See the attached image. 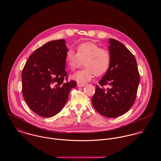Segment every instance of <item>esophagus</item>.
<instances>
[{"label":"esophagus","instance_id":"34e87169","mask_svg":"<svg viewBox=\"0 0 161 161\" xmlns=\"http://www.w3.org/2000/svg\"><path fill=\"white\" fill-rule=\"evenodd\" d=\"M86 86L85 84H80V83H77V87H84Z\"/></svg>","mask_w":161,"mask_h":161}]
</instances>
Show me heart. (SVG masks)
<instances>
[{
  "instance_id": "heart-1",
  "label": "heart",
  "mask_w": 161,
  "mask_h": 161,
  "mask_svg": "<svg viewBox=\"0 0 161 161\" xmlns=\"http://www.w3.org/2000/svg\"><path fill=\"white\" fill-rule=\"evenodd\" d=\"M77 53L72 49H69L65 60L68 68L72 70L79 68L84 61L86 67L72 75V78L79 83L89 82L95 74H103L110 66V53L93 42H87L80 44L77 47Z\"/></svg>"
}]
</instances>
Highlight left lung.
Returning a JSON list of instances; mask_svg holds the SVG:
<instances>
[{"instance_id":"left-lung-1","label":"left lung","mask_w":161,"mask_h":161,"mask_svg":"<svg viewBox=\"0 0 161 161\" xmlns=\"http://www.w3.org/2000/svg\"><path fill=\"white\" fill-rule=\"evenodd\" d=\"M108 43L111 63L98 83L110 88L105 90L97 86L92 103L100 114L115 118L126 113L134 104L140 77L136 60L129 49L115 39L109 38Z\"/></svg>"}]
</instances>
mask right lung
Returning <instances> with one entry per match:
<instances>
[{"instance_id": "right-lung-1", "label": "right lung", "mask_w": 161, "mask_h": 161, "mask_svg": "<svg viewBox=\"0 0 161 161\" xmlns=\"http://www.w3.org/2000/svg\"><path fill=\"white\" fill-rule=\"evenodd\" d=\"M68 50L65 40L51 41L36 49L23 68V98L37 115L48 118L60 112L70 89L76 87L74 80L64 82L68 75L65 57Z\"/></svg>"}]
</instances>
